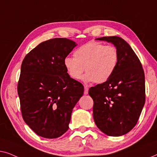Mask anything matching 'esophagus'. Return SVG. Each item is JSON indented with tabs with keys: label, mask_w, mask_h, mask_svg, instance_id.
<instances>
[{
	"label": "esophagus",
	"mask_w": 157,
	"mask_h": 157,
	"mask_svg": "<svg viewBox=\"0 0 157 157\" xmlns=\"http://www.w3.org/2000/svg\"><path fill=\"white\" fill-rule=\"evenodd\" d=\"M84 94H88V87L87 86H85V91H84Z\"/></svg>",
	"instance_id": "34e87169"
}]
</instances>
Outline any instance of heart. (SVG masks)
<instances>
[{"mask_svg": "<svg viewBox=\"0 0 157 157\" xmlns=\"http://www.w3.org/2000/svg\"><path fill=\"white\" fill-rule=\"evenodd\" d=\"M74 57H67L64 66L68 75L73 79L83 76L85 82L103 83L107 81L115 71L119 62V52L114 45H105L96 41H90L75 50Z\"/></svg>", "mask_w": 157, "mask_h": 157, "instance_id": "heart-1", "label": "heart"}]
</instances>
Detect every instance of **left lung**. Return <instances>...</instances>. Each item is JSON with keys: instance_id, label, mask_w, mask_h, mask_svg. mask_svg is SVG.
Masks as SVG:
<instances>
[{"instance_id": "left-lung-1", "label": "left lung", "mask_w": 157, "mask_h": 157, "mask_svg": "<svg viewBox=\"0 0 157 157\" xmlns=\"http://www.w3.org/2000/svg\"><path fill=\"white\" fill-rule=\"evenodd\" d=\"M96 40L111 43L119 52L115 71L107 81L92 87L93 117L97 127L108 136L128 133L137 123L145 103V78L141 62L124 40L117 36Z\"/></svg>"}]
</instances>
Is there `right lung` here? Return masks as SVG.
I'll list each match as a JSON object with an SVG mask.
<instances>
[{
  "mask_svg": "<svg viewBox=\"0 0 157 157\" xmlns=\"http://www.w3.org/2000/svg\"><path fill=\"white\" fill-rule=\"evenodd\" d=\"M77 45L67 38L40 43L26 55L17 84L22 116L37 135L57 138L67 131L84 87L68 75L64 59Z\"/></svg>",
  "mask_w": 157,
  "mask_h": 157,
  "instance_id": "right-lung-1",
  "label": "right lung"
}]
</instances>
